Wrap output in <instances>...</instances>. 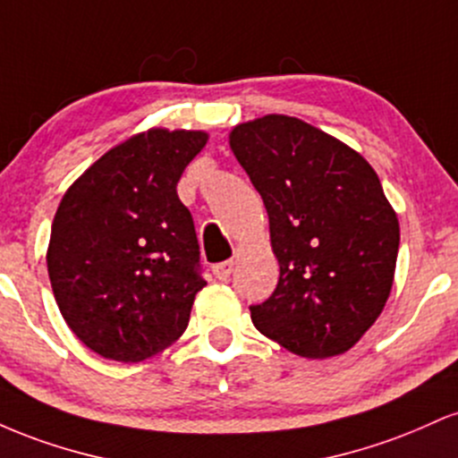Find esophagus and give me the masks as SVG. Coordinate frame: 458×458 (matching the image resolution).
Segmentation results:
<instances>
[{
  "mask_svg": "<svg viewBox=\"0 0 458 458\" xmlns=\"http://www.w3.org/2000/svg\"><path fill=\"white\" fill-rule=\"evenodd\" d=\"M233 267L234 262L233 260H225V262H219V265L213 267V276L217 277V280L225 282L230 277V273H233Z\"/></svg>",
  "mask_w": 458,
  "mask_h": 458,
  "instance_id": "esophagus-1",
  "label": "esophagus"
}]
</instances>
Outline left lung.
I'll return each mask as SVG.
<instances>
[{"mask_svg":"<svg viewBox=\"0 0 458 458\" xmlns=\"http://www.w3.org/2000/svg\"><path fill=\"white\" fill-rule=\"evenodd\" d=\"M230 150L262 196L276 291L251 306L260 334L308 360L343 355L392 293L401 225L360 152L284 114L236 124Z\"/></svg>","mask_w":458,"mask_h":458,"instance_id":"left-lung-1","label":"left lung"}]
</instances>
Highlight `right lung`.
<instances>
[{"label": "right lung", "instance_id": "1", "mask_svg": "<svg viewBox=\"0 0 458 458\" xmlns=\"http://www.w3.org/2000/svg\"><path fill=\"white\" fill-rule=\"evenodd\" d=\"M207 141V131H141L62 196L47 247L51 288L72 334L105 360L144 361L187 329L207 282L176 185Z\"/></svg>", "mask_w": 458, "mask_h": 458}]
</instances>
